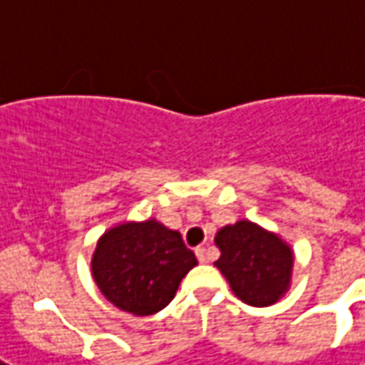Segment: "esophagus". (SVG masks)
I'll return each instance as SVG.
<instances>
[{"label":"esophagus","instance_id":"34e87169","mask_svg":"<svg viewBox=\"0 0 365 365\" xmlns=\"http://www.w3.org/2000/svg\"><path fill=\"white\" fill-rule=\"evenodd\" d=\"M195 257H197V261L200 262H207L209 261L207 249H205V247H197V249H195Z\"/></svg>","mask_w":365,"mask_h":365}]
</instances>
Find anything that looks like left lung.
Segmentation results:
<instances>
[{
  "mask_svg": "<svg viewBox=\"0 0 365 365\" xmlns=\"http://www.w3.org/2000/svg\"><path fill=\"white\" fill-rule=\"evenodd\" d=\"M221 257L215 267L249 307H271L290 287L294 255L277 233L253 221L221 227L215 235Z\"/></svg>",
  "mask_w": 365,
  "mask_h": 365,
  "instance_id": "1",
  "label": "left lung"
}]
</instances>
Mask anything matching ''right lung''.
Returning <instances> with one entry per match:
<instances>
[{
	"label": "right lung",
	"instance_id": "obj_1",
	"mask_svg": "<svg viewBox=\"0 0 365 365\" xmlns=\"http://www.w3.org/2000/svg\"><path fill=\"white\" fill-rule=\"evenodd\" d=\"M197 264L193 251L156 219L110 227L94 249L93 279L106 300L134 316L165 308Z\"/></svg>",
	"mask_w": 365,
	"mask_h": 365
}]
</instances>
